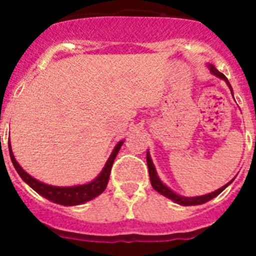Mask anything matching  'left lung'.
I'll use <instances>...</instances> for the list:
<instances>
[{
  "mask_svg": "<svg viewBox=\"0 0 256 256\" xmlns=\"http://www.w3.org/2000/svg\"><path fill=\"white\" fill-rule=\"evenodd\" d=\"M209 69H210V72H212V73L214 74L216 76H219L220 79H224L226 82H227L228 87L230 88V92H232V87H230V82H228V79L226 78L224 74L220 73V72H218V70L212 66V65H209ZM232 94H234V92H232ZM146 159H148V174H150V180H151V186H152V188L156 190V191L159 192V194H162V196H165V198H170V200H173L174 202H177V204H180V205H184V206H190V205H201V204H204V202H208L209 200H212V198H214L216 196H218L219 194H220V192L228 186V184H230V183L234 182V180H232L230 182H228L226 186L220 187V188L216 190V191H214V192H210V194H208V195L196 196V198H184V196L177 195L176 192L172 191L169 187L165 186L164 183L160 180V178L158 177V173H156V169H155V166H154V162H152V160H151V156H150V154H148V156H146Z\"/></svg>",
  "mask_w": 256,
  "mask_h": 256,
  "instance_id": "8db88e82",
  "label": "left lung"
}]
</instances>
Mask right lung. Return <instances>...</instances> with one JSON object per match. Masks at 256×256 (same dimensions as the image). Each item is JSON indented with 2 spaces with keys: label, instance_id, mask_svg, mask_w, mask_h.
Instances as JSON below:
<instances>
[{
  "label": "right lung",
  "instance_id": "1",
  "mask_svg": "<svg viewBox=\"0 0 256 256\" xmlns=\"http://www.w3.org/2000/svg\"><path fill=\"white\" fill-rule=\"evenodd\" d=\"M123 142L124 141L118 142L115 148L112 150V155H110V158H108V162H106L105 166H104V169L101 170V173L98 174L92 182L72 187L50 186V184H46V183L40 182V180H37L36 178L32 177V176H29V174L18 164V162L15 160V156H14L12 154V150H11L10 142H8V151H10V158L11 162H12L14 164V168L16 169L18 174H19L20 177H22V180H24L26 184H29L37 194H40V196L46 198L47 200L54 201L56 204L65 205V206H72V205L84 204V202L92 200V198H94L96 196L101 195V194L105 191L106 186H108V177H110V172H112V162H114L118 152L120 150Z\"/></svg>",
  "mask_w": 256,
  "mask_h": 256
}]
</instances>
